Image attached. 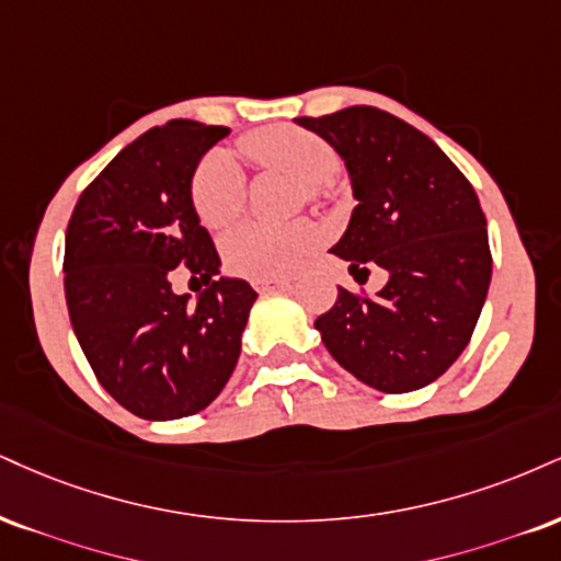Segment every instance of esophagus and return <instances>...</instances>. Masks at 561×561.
<instances>
[{
    "mask_svg": "<svg viewBox=\"0 0 561 561\" xmlns=\"http://www.w3.org/2000/svg\"><path fill=\"white\" fill-rule=\"evenodd\" d=\"M253 287L259 289V293H272V289H289V282L287 279H255Z\"/></svg>",
    "mask_w": 561,
    "mask_h": 561,
    "instance_id": "obj_1",
    "label": "esophagus"
}]
</instances>
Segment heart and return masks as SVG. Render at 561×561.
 Masks as SVG:
<instances>
[{
  "instance_id": "obj_1",
  "label": "heart",
  "mask_w": 561,
  "mask_h": 561,
  "mask_svg": "<svg viewBox=\"0 0 561 561\" xmlns=\"http://www.w3.org/2000/svg\"><path fill=\"white\" fill-rule=\"evenodd\" d=\"M242 148L255 164L289 172L302 185L316 193V187L329 185L340 170L334 148L319 135L298 127H266L248 135ZM191 201L198 219L208 229H221L238 219L245 206V174L232 153H206L191 178ZM319 240L310 221L295 225H263L245 221L225 238V261L234 274L251 279H274L287 276Z\"/></svg>"
}]
</instances>
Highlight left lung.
I'll return each instance as SVG.
<instances>
[{"label":"left lung","mask_w":561,"mask_h":561,"mask_svg":"<svg viewBox=\"0 0 561 561\" xmlns=\"http://www.w3.org/2000/svg\"><path fill=\"white\" fill-rule=\"evenodd\" d=\"M345 161L357 206L334 255L387 272L376 298L345 287L316 319L321 342L368 387H428L460 357L491 285L485 216L465 174L428 135L374 106L298 117Z\"/></svg>","instance_id":"8db88e82"}]
</instances>
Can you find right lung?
<instances>
[{"mask_svg":"<svg viewBox=\"0 0 561 561\" xmlns=\"http://www.w3.org/2000/svg\"><path fill=\"white\" fill-rule=\"evenodd\" d=\"M227 135L193 119L151 127L85 187L67 225L72 332L101 387L146 421L193 415L219 397L259 298L221 276L191 201L195 167ZM180 271L209 285L195 304L171 289Z\"/></svg>","mask_w":561,"mask_h":561,"instance_id":"right-lung-1","label":"right lung"}]
</instances>
